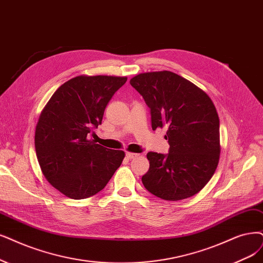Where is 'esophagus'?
<instances>
[{
    "label": "esophagus",
    "instance_id": "esophagus-1",
    "mask_svg": "<svg viewBox=\"0 0 263 263\" xmlns=\"http://www.w3.org/2000/svg\"><path fill=\"white\" fill-rule=\"evenodd\" d=\"M137 156H139V154H135V153H130V152H126L125 153V157L128 159H133Z\"/></svg>",
    "mask_w": 263,
    "mask_h": 263
}]
</instances>
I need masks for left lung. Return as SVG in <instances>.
<instances>
[{
	"instance_id": "1",
	"label": "left lung",
	"mask_w": 263,
	"mask_h": 263,
	"mask_svg": "<svg viewBox=\"0 0 263 263\" xmlns=\"http://www.w3.org/2000/svg\"><path fill=\"white\" fill-rule=\"evenodd\" d=\"M130 84L151 109L152 128L166 125L168 154L149 152L143 185L164 200L197 194L215 173L220 157V121L210 97L198 86L171 71L145 72Z\"/></svg>"
}]
</instances>
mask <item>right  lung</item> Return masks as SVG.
Segmentation results:
<instances>
[{"instance_id":"add662e5","label":"right lung","mask_w":263,"mask_h":263,"mask_svg":"<svg viewBox=\"0 0 263 263\" xmlns=\"http://www.w3.org/2000/svg\"><path fill=\"white\" fill-rule=\"evenodd\" d=\"M126 77L79 76L61 85L39 118L34 146L45 179L65 196L91 197L120 167L124 152L87 139Z\"/></svg>"}]
</instances>
